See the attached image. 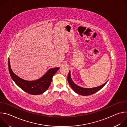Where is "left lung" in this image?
<instances>
[{"instance_id": "8db88e82", "label": "left lung", "mask_w": 127, "mask_h": 127, "mask_svg": "<svg viewBox=\"0 0 127 127\" xmlns=\"http://www.w3.org/2000/svg\"><path fill=\"white\" fill-rule=\"evenodd\" d=\"M67 80H68L69 85H70V86L71 87L72 89H73L76 93H77V94L82 95H84V96H87V95L94 94L95 93L98 92V90L101 89L105 85V84L107 82V81L104 84H103V85H102L100 86H98V87H94V88H83V87H80V86L77 85L73 82V81H72V79L71 78L70 71L69 72V73L68 75Z\"/></svg>"}]
</instances>
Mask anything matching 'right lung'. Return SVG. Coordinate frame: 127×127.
Returning <instances> with one entry per match:
<instances>
[{
    "instance_id": "right-lung-1",
    "label": "right lung",
    "mask_w": 127,
    "mask_h": 127,
    "mask_svg": "<svg viewBox=\"0 0 127 127\" xmlns=\"http://www.w3.org/2000/svg\"><path fill=\"white\" fill-rule=\"evenodd\" d=\"M8 64L9 74L13 81L24 91L32 95H41L46 91L50 85L53 75L59 69V67L51 68L41 78L34 81H27L13 73L10 67L9 59Z\"/></svg>"
}]
</instances>
